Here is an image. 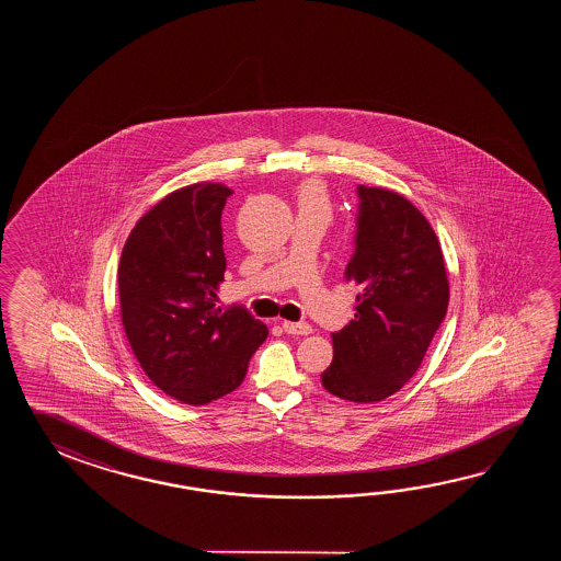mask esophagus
<instances>
[{
  "label": "esophagus",
  "mask_w": 561,
  "mask_h": 561,
  "mask_svg": "<svg viewBox=\"0 0 561 561\" xmlns=\"http://www.w3.org/2000/svg\"><path fill=\"white\" fill-rule=\"evenodd\" d=\"M283 329H285V333L297 334V336L312 333V327L309 322L283 321Z\"/></svg>",
  "instance_id": "1"
}]
</instances>
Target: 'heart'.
I'll return each mask as SVG.
<instances>
[{
  "mask_svg": "<svg viewBox=\"0 0 561 561\" xmlns=\"http://www.w3.org/2000/svg\"><path fill=\"white\" fill-rule=\"evenodd\" d=\"M298 206L300 208H319V210H329V196L319 182H307L300 192H298Z\"/></svg>",
  "mask_w": 561,
  "mask_h": 561,
  "instance_id": "obj_1",
  "label": "heart"
}]
</instances>
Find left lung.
Wrapping results in <instances>:
<instances>
[{"label": "left lung", "mask_w": 561, "mask_h": 561, "mask_svg": "<svg viewBox=\"0 0 561 561\" xmlns=\"http://www.w3.org/2000/svg\"><path fill=\"white\" fill-rule=\"evenodd\" d=\"M355 252L345 278L360 286L355 319L333 333V363L321 375L329 393L375 403L415 373L445 319L449 280L427 218L405 196L357 186Z\"/></svg>", "instance_id": "obj_1"}]
</instances>
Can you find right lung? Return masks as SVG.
Returning <instances> with one entry per match:
<instances>
[{
    "label": "right lung",
    "mask_w": 561,
    "mask_h": 561,
    "mask_svg": "<svg viewBox=\"0 0 561 561\" xmlns=\"http://www.w3.org/2000/svg\"><path fill=\"white\" fill-rule=\"evenodd\" d=\"M230 194L220 182L170 192L131 228L119 256V314L131 351L148 379L186 405L234 391L268 336L244 307H216Z\"/></svg>",
    "instance_id": "1"
}]
</instances>
